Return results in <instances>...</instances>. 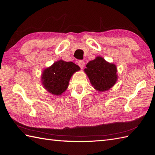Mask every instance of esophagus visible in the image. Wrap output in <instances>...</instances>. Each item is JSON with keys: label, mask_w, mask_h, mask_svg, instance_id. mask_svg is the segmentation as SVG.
<instances>
[{"label": "esophagus", "mask_w": 155, "mask_h": 155, "mask_svg": "<svg viewBox=\"0 0 155 155\" xmlns=\"http://www.w3.org/2000/svg\"><path fill=\"white\" fill-rule=\"evenodd\" d=\"M78 65L79 66L81 67V68H83V67H84L85 63L83 61H78Z\"/></svg>", "instance_id": "obj_1"}]
</instances>
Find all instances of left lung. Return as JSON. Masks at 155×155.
I'll list each match as a JSON object with an SVG mask.
<instances>
[{
  "label": "left lung",
  "instance_id": "8db88e82",
  "mask_svg": "<svg viewBox=\"0 0 155 155\" xmlns=\"http://www.w3.org/2000/svg\"><path fill=\"white\" fill-rule=\"evenodd\" d=\"M84 69L91 83L95 89L99 91L108 90L115 84L117 79V67L108 63L103 58L98 57L91 61Z\"/></svg>",
  "mask_w": 155,
  "mask_h": 155
}]
</instances>
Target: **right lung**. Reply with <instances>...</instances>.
I'll use <instances>...</instances> for the list:
<instances>
[{
  "instance_id": "obj_1",
  "label": "right lung",
  "mask_w": 155,
  "mask_h": 155,
  "mask_svg": "<svg viewBox=\"0 0 155 155\" xmlns=\"http://www.w3.org/2000/svg\"><path fill=\"white\" fill-rule=\"evenodd\" d=\"M80 67L72 62L59 61L47 68L42 73V83L48 92L60 95L67 89L72 74Z\"/></svg>"
}]
</instances>
